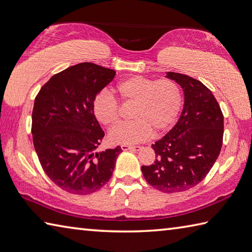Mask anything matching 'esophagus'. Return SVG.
I'll list each match as a JSON object with an SVG mask.
<instances>
[{"label": "esophagus", "mask_w": 252, "mask_h": 252, "mask_svg": "<svg viewBox=\"0 0 252 252\" xmlns=\"http://www.w3.org/2000/svg\"><path fill=\"white\" fill-rule=\"evenodd\" d=\"M122 149L123 150H135V151H139L141 149L140 146H129V145H122Z\"/></svg>", "instance_id": "obj_1"}]
</instances>
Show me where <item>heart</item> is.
<instances>
[{
    "label": "heart",
    "instance_id": "1",
    "mask_svg": "<svg viewBox=\"0 0 252 252\" xmlns=\"http://www.w3.org/2000/svg\"><path fill=\"white\" fill-rule=\"evenodd\" d=\"M115 91L124 103H134V107L132 121L116 126L108 134L113 144H135L148 138L153 131L156 135L167 131L181 111L182 93L173 80L132 75L118 82ZM92 110L104 126L112 127L120 121V105L108 93L97 94Z\"/></svg>",
    "mask_w": 252,
    "mask_h": 252
}]
</instances>
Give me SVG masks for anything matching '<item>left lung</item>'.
<instances>
[{
    "label": "left lung",
    "mask_w": 252,
    "mask_h": 252,
    "mask_svg": "<svg viewBox=\"0 0 252 252\" xmlns=\"http://www.w3.org/2000/svg\"><path fill=\"white\" fill-rule=\"evenodd\" d=\"M167 74L183 89V111L172 129L153 145L155 162L142 165L141 171L151 187L175 193L195 187L214 165L222 145L224 116L201 81L182 73Z\"/></svg>",
    "instance_id": "obj_1"
}]
</instances>
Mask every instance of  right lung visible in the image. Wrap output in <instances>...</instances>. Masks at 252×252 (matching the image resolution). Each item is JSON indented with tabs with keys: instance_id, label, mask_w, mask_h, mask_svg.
<instances>
[{
	"instance_id": "right-lung-1",
	"label": "right lung",
	"mask_w": 252,
	"mask_h": 252,
	"mask_svg": "<svg viewBox=\"0 0 252 252\" xmlns=\"http://www.w3.org/2000/svg\"><path fill=\"white\" fill-rule=\"evenodd\" d=\"M115 74L92 63L75 64L52 75L35 98L32 134L36 154L45 173L65 192L91 194L112 177L122 148L95 153L105 134L92 104Z\"/></svg>"
}]
</instances>
